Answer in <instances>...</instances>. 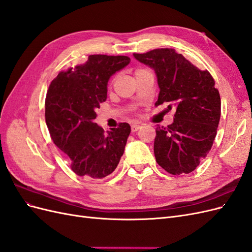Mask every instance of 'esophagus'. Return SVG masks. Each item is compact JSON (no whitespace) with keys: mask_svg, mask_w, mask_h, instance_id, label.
<instances>
[{"mask_svg":"<svg viewBox=\"0 0 252 252\" xmlns=\"http://www.w3.org/2000/svg\"><path fill=\"white\" fill-rule=\"evenodd\" d=\"M140 128H141V125H139V124H132V125H131V131H132V132L138 131Z\"/></svg>","mask_w":252,"mask_h":252,"instance_id":"esophagus-1","label":"esophagus"}]
</instances>
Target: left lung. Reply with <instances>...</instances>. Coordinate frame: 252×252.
Listing matches in <instances>:
<instances>
[{
    "label": "left lung",
    "instance_id": "1",
    "mask_svg": "<svg viewBox=\"0 0 252 252\" xmlns=\"http://www.w3.org/2000/svg\"><path fill=\"white\" fill-rule=\"evenodd\" d=\"M154 68L159 94L156 106L169 103L177 111L167 127H157V163L173 175L192 172L212 147L220 118V97L208 70H201L171 48L133 53Z\"/></svg>",
    "mask_w": 252,
    "mask_h": 252
}]
</instances>
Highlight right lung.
<instances>
[{"mask_svg":"<svg viewBox=\"0 0 252 252\" xmlns=\"http://www.w3.org/2000/svg\"><path fill=\"white\" fill-rule=\"evenodd\" d=\"M129 62L130 58L125 56L91 55L84 64L60 71L50 83L45 100L50 138L80 177H107L124 154L131 130L129 124L120 123L106 133L94 120L107 98L109 78Z\"/></svg>","mask_w":252,"mask_h":252,"instance_id":"right-lung-1","label":"right lung"}]
</instances>
